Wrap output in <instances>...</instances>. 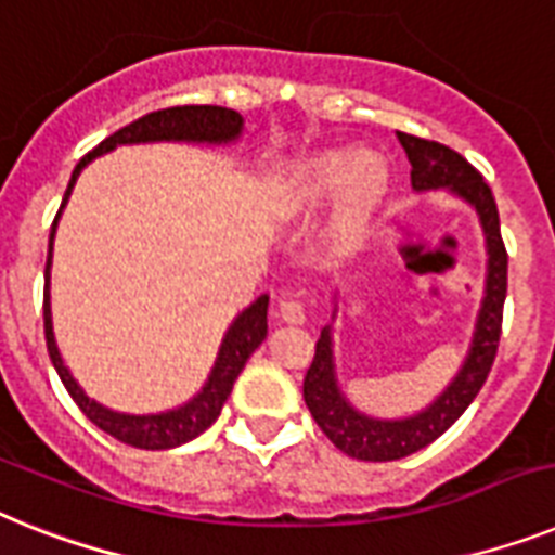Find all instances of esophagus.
<instances>
[{"mask_svg": "<svg viewBox=\"0 0 555 555\" xmlns=\"http://www.w3.org/2000/svg\"><path fill=\"white\" fill-rule=\"evenodd\" d=\"M278 311H281V318L286 320V323H295V326L306 320L304 304H300V300H295V297H288V295L281 297V306H278Z\"/></svg>", "mask_w": 555, "mask_h": 555, "instance_id": "1", "label": "esophagus"}]
</instances>
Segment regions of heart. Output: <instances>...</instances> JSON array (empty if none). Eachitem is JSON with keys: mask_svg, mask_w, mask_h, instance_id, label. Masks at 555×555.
I'll use <instances>...</instances> for the list:
<instances>
[{"mask_svg": "<svg viewBox=\"0 0 555 555\" xmlns=\"http://www.w3.org/2000/svg\"><path fill=\"white\" fill-rule=\"evenodd\" d=\"M388 181H391V172L379 155L363 153L354 158V153L349 150H328L306 164L300 198L318 204L343 190L337 221H334V237L340 244H351L363 232L374 209L386 198Z\"/></svg>", "mask_w": 555, "mask_h": 555, "instance_id": "1", "label": "heart"}]
</instances>
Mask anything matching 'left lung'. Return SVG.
I'll use <instances>...</instances> for the list:
<instances>
[{"instance_id": "obj_1", "label": "left lung", "mask_w": 555, "mask_h": 555, "mask_svg": "<svg viewBox=\"0 0 555 555\" xmlns=\"http://www.w3.org/2000/svg\"><path fill=\"white\" fill-rule=\"evenodd\" d=\"M397 139L409 155L411 186L416 192L448 186L453 195H460L476 209L485 229V244H488V281H485L482 309L476 318L470 351L460 374L428 409L405 416V420H374V416L351 409V402L343 397L337 377H334L332 328H323L318 346H314V360L306 371L304 400L314 423L320 425V431L332 439L334 448L363 462H391L411 456L420 448L431 446L434 439L442 437L465 414L496 360L502 309H505L507 295V251L502 232H499V209L491 186L485 184L476 167H470L451 146L416 139L409 132H397Z\"/></svg>"}]
</instances>
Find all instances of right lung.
<instances>
[{"label":"right lung","mask_w":555,"mask_h":555,"mask_svg":"<svg viewBox=\"0 0 555 555\" xmlns=\"http://www.w3.org/2000/svg\"><path fill=\"white\" fill-rule=\"evenodd\" d=\"M244 130V118L241 113L229 107H215V104H184V107H167L155 109V113H146L139 121L127 124L118 132H113L109 139H104L102 144L90 150V153L76 164L70 176V184L64 192L62 206H59V215H62L64 204L70 198V190L76 184V178L85 169V164H90L95 155L109 153L116 150L118 144H141V141H206V144H227V141H235ZM56 215V221H59ZM56 221L50 229V246H48V267H44V340H48V354L53 360V369L59 371L64 388L73 397V402L79 405L81 414L90 420L93 425H99L104 434L116 437L118 442L132 448H144V451H167V448H178L190 442V439L201 437V434L209 428V425L218 420L223 402L232 393L237 374L244 371L246 360L251 357V351L258 349L263 337H267V309L269 297L260 295L244 314H237V320L229 326L227 337L221 343V351H218V360H215V369L206 379L204 391L198 397H192L186 405L176 411H164V414H118V411H109L104 405H99L95 400H90L85 391L79 388V383L73 379V374L67 371V365L62 363V354L56 349V337H53V320H50V255H53V235H56Z\"/></svg>","instance_id":"obj_1"}]
</instances>
